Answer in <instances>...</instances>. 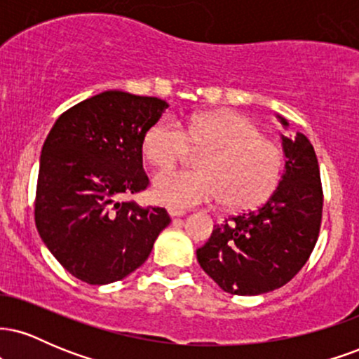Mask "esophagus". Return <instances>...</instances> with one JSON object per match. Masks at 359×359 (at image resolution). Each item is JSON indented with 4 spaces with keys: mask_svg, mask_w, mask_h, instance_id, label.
<instances>
[{
    "mask_svg": "<svg viewBox=\"0 0 359 359\" xmlns=\"http://www.w3.org/2000/svg\"><path fill=\"white\" fill-rule=\"evenodd\" d=\"M168 216H170V217H182V216H185V212L179 211V209L170 208V209H168Z\"/></svg>",
    "mask_w": 359,
    "mask_h": 359,
    "instance_id": "34e87169",
    "label": "esophagus"
}]
</instances>
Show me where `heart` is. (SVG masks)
Instances as JSON below:
<instances>
[{
	"instance_id": "1",
	"label": "heart",
	"mask_w": 359,
	"mask_h": 359,
	"mask_svg": "<svg viewBox=\"0 0 359 359\" xmlns=\"http://www.w3.org/2000/svg\"><path fill=\"white\" fill-rule=\"evenodd\" d=\"M189 142L208 148L201 172L163 170L154 179V197L177 209L209 204L224 197L234 211L257 208L277 189L283 155L280 147L262 137L250 118L216 113L189 121L187 133L174 118L154 123L143 138V155L151 165L168 168L185 155Z\"/></svg>"
}]
</instances>
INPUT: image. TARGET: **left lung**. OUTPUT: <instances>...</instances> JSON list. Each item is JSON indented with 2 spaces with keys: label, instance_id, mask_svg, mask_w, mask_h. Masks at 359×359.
<instances>
[{
  "label": "left lung",
  "instance_id": "1",
  "mask_svg": "<svg viewBox=\"0 0 359 359\" xmlns=\"http://www.w3.org/2000/svg\"><path fill=\"white\" fill-rule=\"evenodd\" d=\"M283 128L288 121L278 114ZM282 137L285 170L262 208L214 226L201 246V269L233 295H259L290 282L314 250L323 217V185L306 135Z\"/></svg>",
  "mask_w": 359,
  "mask_h": 359
}]
</instances>
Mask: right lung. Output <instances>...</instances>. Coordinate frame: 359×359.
I'll list each match as a JSON object with an SVG mask.
<instances>
[{"label":"right lung","instance_id":"right-lung-1","mask_svg":"<svg viewBox=\"0 0 359 359\" xmlns=\"http://www.w3.org/2000/svg\"><path fill=\"white\" fill-rule=\"evenodd\" d=\"M168 104L104 90L60 114L40 155L35 224L69 273L106 285L145 263L162 229L163 208L118 201L145 191L143 138Z\"/></svg>","mask_w":359,"mask_h":359}]
</instances>
